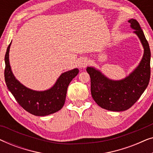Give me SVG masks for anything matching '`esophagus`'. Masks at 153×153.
Listing matches in <instances>:
<instances>
[{"mask_svg": "<svg viewBox=\"0 0 153 153\" xmlns=\"http://www.w3.org/2000/svg\"><path fill=\"white\" fill-rule=\"evenodd\" d=\"M88 64V60L85 58H82L79 60V66L80 68H84Z\"/></svg>", "mask_w": 153, "mask_h": 153, "instance_id": "34e87169", "label": "esophagus"}]
</instances>
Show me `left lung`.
I'll return each instance as SVG.
<instances>
[{"mask_svg": "<svg viewBox=\"0 0 153 153\" xmlns=\"http://www.w3.org/2000/svg\"><path fill=\"white\" fill-rule=\"evenodd\" d=\"M141 41L144 51L139 65L125 78L113 80L94 67H87L91 76V95L100 107L112 111H123L131 107L141 97L149 83L150 50L148 41L136 19L128 21Z\"/></svg>", "mask_w": 153, "mask_h": 153, "instance_id": "left-lung-1", "label": "left lung"}]
</instances>
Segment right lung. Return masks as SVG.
Wrapping results in <instances>:
<instances>
[{
	"instance_id": "right-lung-1",
	"label": "right lung",
	"mask_w": 153,
	"mask_h": 153,
	"mask_svg": "<svg viewBox=\"0 0 153 153\" xmlns=\"http://www.w3.org/2000/svg\"><path fill=\"white\" fill-rule=\"evenodd\" d=\"M12 42L5 56V80L9 91L16 102L26 111L37 116H45L61 109L65 102L67 90L73 79L78 74V68L62 73L53 86L43 91L30 89L15 78L10 64L9 52Z\"/></svg>"
}]
</instances>
